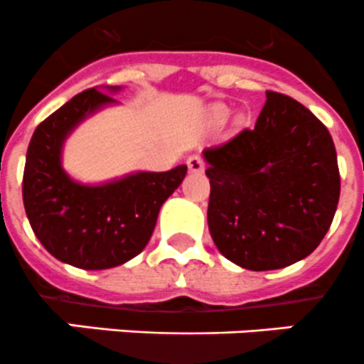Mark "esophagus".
<instances>
[{
    "instance_id": "34e87169",
    "label": "esophagus",
    "mask_w": 364,
    "mask_h": 364,
    "mask_svg": "<svg viewBox=\"0 0 364 364\" xmlns=\"http://www.w3.org/2000/svg\"><path fill=\"white\" fill-rule=\"evenodd\" d=\"M187 168H189L191 173H201V171L205 170V163L201 157L191 156L189 159H187Z\"/></svg>"
}]
</instances>
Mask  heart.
<instances>
[{"mask_svg": "<svg viewBox=\"0 0 364 364\" xmlns=\"http://www.w3.org/2000/svg\"><path fill=\"white\" fill-rule=\"evenodd\" d=\"M228 114H230V109L226 106H221V104L212 109V118H214L215 122H219V124H221V122H225L226 118H228Z\"/></svg>", "mask_w": 364, "mask_h": 364, "instance_id": "b5f03b06", "label": "heart"}]
</instances>
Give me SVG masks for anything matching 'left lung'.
Wrapping results in <instances>:
<instances>
[{
	"label": "left lung",
	"instance_id": "8db88e82",
	"mask_svg": "<svg viewBox=\"0 0 364 364\" xmlns=\"http://www.w3.org/2000/svg\"><path fill=\"white\" fill-rule=\"evenodd\" d=\"M265 95L253 129L203 150L212 240L247 271L283 269L313 253L340 200L336 149L326 125L292 97Z\"/></svg>",
	"mask_w": 364,
	"mask_h": 364
}]
</instances>
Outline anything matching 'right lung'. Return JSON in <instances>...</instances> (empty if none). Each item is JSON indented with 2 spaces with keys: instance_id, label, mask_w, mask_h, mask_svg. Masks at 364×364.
<instances>
[{
  "instance_id": "1",
  "label": "right lung",
  "mask_w": 364,
  "mask_h": 364,
  "mask_svg": "<svg viewBox=\"0 0 364 364\" xmlns=\"http://www.w3.org/2000/svg\"><path fill=\"white\" fill-rule=\"evenodd\" d=\"M120 90L104 86L72 97L35 129L26 154L23 201L31 228L53 257L85 271L117 267L141 253L161 207L187 173L181 164L82 183L63 170L65 139L86 118L117 104L109 93Z\"/></svg>"
}]
</instances>
